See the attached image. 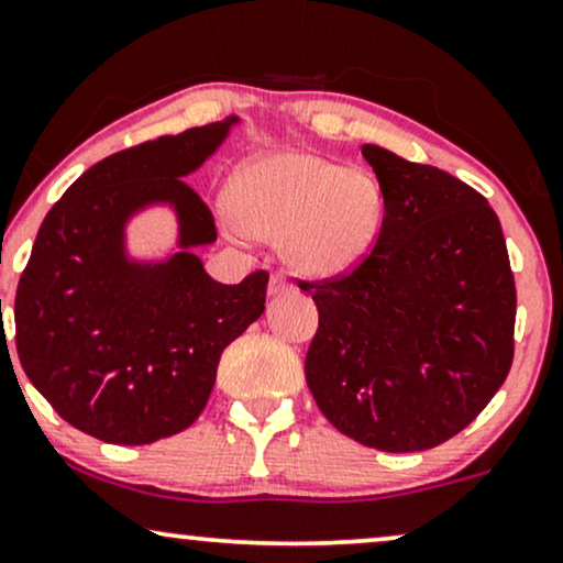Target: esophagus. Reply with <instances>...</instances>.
<instances>
[{
    "mask_svg": "<svg viewBox=\"0 0 563 563\" xmlns=\"http://www.w3.org/2000/svg\"><path fill=\"white\" fill-rule=\"evenodd\" d=\"M288 290H294V283H290L283 273H273V277H269V296L288 294Z\"/></svg>",
    "mask_w": 563,
    "mask_h": 563,
    "instance_id": "1",
    "label": "esophagus"
}]
</instances>
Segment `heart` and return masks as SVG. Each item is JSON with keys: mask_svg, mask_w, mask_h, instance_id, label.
I'll return each instance as SVG.
<instances>
[{"mask_svg": "<svg viewBox=\"0 0 563 563\" xmlns=\"http://www.w3.org/2000/svg\"><path fill=\"white\" fill-rule=\"evenodd\" d=\"M231 223L283 239V257L309 277H338L364 262L382 225V191L366 170L311 153H273L233 181Z\"/></svg>", "mask_w": 563, "mask_h": 563, "instance_id": "1", "label": "heart"}]
</instances>
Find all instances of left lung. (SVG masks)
Listing matches in <instances>:
<instances>
[{"instance_id":"left-lung-1","label":"left lung","mask_w":563,"mask_h":563,"mask_svg":"<svg viewBox=\"0 0 563 563\" xmlns=\"http://www.w3.org/2000/svg\"><path fill=\"white\" fill-rule=\"evenodd\" d=\"M384 197L379 239L314 288L306 384L334 429L382 452L452 439L515 358L517 290L488 199L446 170L361 147Z\"/></svg>"}]
</instances>
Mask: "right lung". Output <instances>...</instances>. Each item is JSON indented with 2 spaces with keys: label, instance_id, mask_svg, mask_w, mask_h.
Returning a JSON list of instances; mask_svg holds the SVG:
<instances>
[{
  "label": "right lung",
  "instance_id": "right-lung-1",
  "mask_svg": "<svg viewBox=\"0 0 563 563\" xmlns=\"http://www.w3.org/2000/svg\"><path fill=\"white\" fill-rule=\"evenodd\" d=\"M236 122L109 155L41 223L18 283V355L33 387L90 437L137 446L189 429L208 405L220 353L265 311V269L223 286L191 254L218 231L184 176ZM151 203L177 212L183 252L163 263L130 261L125 220Z\"/></svg>",
  "mask_w": 563,
  "mask_h": 563
}]
</instances>
